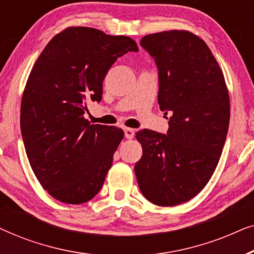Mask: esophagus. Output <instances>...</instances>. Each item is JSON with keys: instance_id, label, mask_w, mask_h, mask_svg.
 <instances>
[{"instance_id": "1", "label": "esophagus", "mask_w": 254, "mask_h": 254, "mask_svg": "<svg viewBox=\"0 0 254 254\" xmlns=\"http://www.w3.org/2000/svg\"><path fill=\"white\" fill-rule=\"evenodd\" d=\"M124 131H125V136H126V138H128V140H130V138L134 137L135 130L131 129V128H125Z\"/></svg>"}]
</instances>
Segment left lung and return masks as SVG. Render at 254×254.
I'll return each instance as SVG.
<instances>
[{
  "instance_id": "8db88e82",
  "label": "left lung",
  "mask_w": 254,
  "mask_h": 254,
  "mask_svg": "<svg viewBox=\"0 0 254 254\" xmlns=\"http://www.w3.org/2000/svg\"><path fill=\"white\" fill-rule=\"evenodd\" d=\"M141 46L158 68V104L168 133H136L134 171L142 194L163 207L182 204L207 185L220 161L230 120L225 79L207 44L184 30L148 34Z\"/></svg>"
}]
</instances>
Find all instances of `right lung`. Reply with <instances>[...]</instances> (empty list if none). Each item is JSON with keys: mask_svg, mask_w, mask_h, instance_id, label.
I'll return each instance as SVG.
<instances>
[{"mask_svg": "<svg viewBox=\"0 0 254 254\" xmlns=\"http://www.w3.org/2000/svg\"><path fill=\"white\" fill-rule=\"evenodd\" d=\"M137 51L129 37L70 26L34 64L20 104V129L31 168L54 199L84 203L102 189L124 130L90 124L86 100L100 102L111 65Z\"/></svg>", "mask_w": 254, "mask_h": 254, "instance_id": "right-lung-1", "label": "right lung"}]
</instances>
